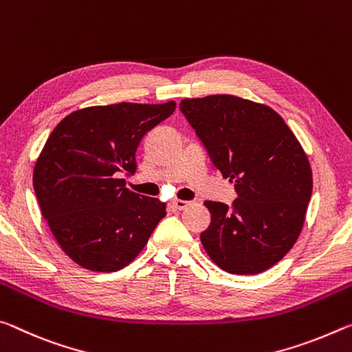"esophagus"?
Wrapping results in <instances>:
<instances>
[{
    "instance_id": "34e87169",
    "label": "esophagus",
    "mask_w": 352,
    "mask_h": 352,
    "mask_svg": "<svg viewBox=\"0 0 352 352\" xmlns=\"http://www.w3.org/2000/svg\"><path fill=\"white\" fill-rule=\"evenodd\" d=\"M192 204L190 203V201H184V199H175V201H171V206L175 207V209H177V210H184V209H187V207Z\"/></svg>"
}]
</instances>
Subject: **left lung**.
<instances>
[{
  "mask_svg": "<svg viewBox=\"0 0 352 352\" xmlns=\"http://www.w3.org/2000/svg\"><path fill=\"white\" fill-rule=\"evenodd\" d=\"M207 154L234 184L228 206L206 201L210 224L201 243L230 274H257L295 245L312 197V170L298 138L272 107L232 95L179 104Z\"/></svg>",
  "mask_w": 352,
  "mask_h": 352,
  "instance_id": "obj_1",
  "label": "left lung"
}]
</instances>
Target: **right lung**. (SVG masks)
<instances>
[{"label":"right lung","mask_w":352,"mask_h":352,"mask_svg":"<svg viewBox=\"0 0 352 352\" xmlns=\"http://www.w3.org/2000/svg\"><path fill=\"white\" fill-rule=\"evenodd\" d=\"M176 102L80 109L56 126L34 168L40 210L63 252L91 272H117L134 261L165 203L124 187L135 173V151Z\"/></svg>","instance_id":"1"}]
</instances>
